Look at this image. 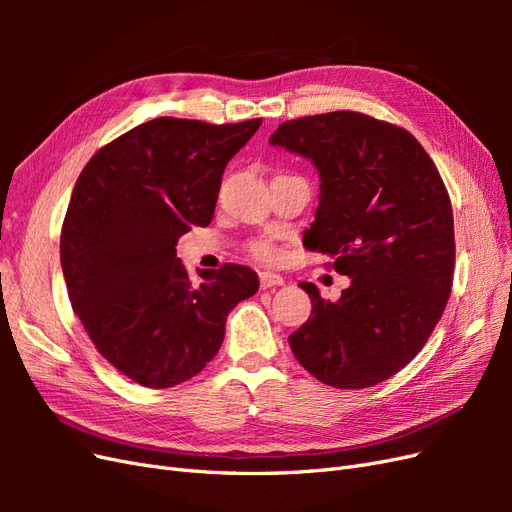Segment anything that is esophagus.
Returning <instances> with one entry per match:
<instances>
[{"instance_id": "34e87169", "label": "esophagus", "mask_w": 512, "mask_h": 512, "mask_svg": "<svg viewBox=\"0 0 512 512\" xmlns=\"http://www.w3.org/2000/svg\"><path fill=\"white\" fill-rule=\"evenodd\" d=\"M258 280H260V288H262V290L277 288V286L284 284V277L277 275V273H271V271H262V273L258 275Z\"/></svg>"}]
</instances>
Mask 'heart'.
<instances>
[{
    "instance_id": "1",
    "label": "heart",
    "mask_w": 512,
    "mask_h": 512,
    "mask_svg": "<svg viewBox=\"0 0 512 512\" xmlns=\"http://www.w3.org/2000/svg\"><path fill=\"white\" fill-rule=\"evenodd\" d=\"M250 252L262 260V262H275L277 260V247L271 243V241H265V239H258V241H252L250 243Z\"/></svg>"
}]
</instances>
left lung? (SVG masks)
I'll return each mask as SVG.
<instances>
[{"instance_id": "left-lung-1", "label": "left lung", "mask_w": 512, "mask_h": 512, "mask_svg": "<svg viewBox=\"0 0 512 512\" xmlns=\"http://www.w3.org/2000/svg\"><path fill=\"white\" fill-rule=\"evenodd\" d=\"M269 141L316 164L303 247L352 280L335 303L301 284L312 316L288 337L294 356L335 389L389 380L423 350L453 288V207L436 164L406 128L354 111L284 121Z\"/></svg>"}]
</instances>
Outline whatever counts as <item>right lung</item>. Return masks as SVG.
<instances>
[{"mask_svg":"<svg viewBox=\"0 0 512 512\" xmlns=\"http://www.w3.org/2000/svg\"><path fill=\"white\" fill-rule=\"evenodd\" d=\"M260 123L151 119L100 147L76 179L59 239L68 299L96 350L147 389L196 376L230 309L258 290L235 262L194 282L175 245L209 226L224 168Z\"/></svg>","mask_w":512,"mask_h":512,"instance_id":"right-lung-1","label":"right lung"}]
</instances>
